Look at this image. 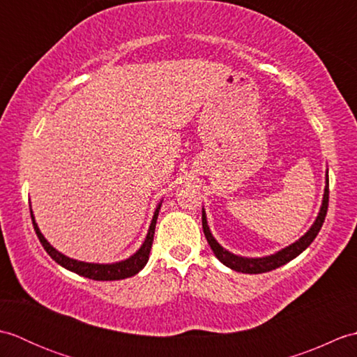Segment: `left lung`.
Returning <instances> with one entry per match:
<instances>
[{
    "instance_id": "8db88e82",
    "label": "left lung",
    "mask_w": 357,
    "mask_h": 357,
    "mask_svg": "<svg viewBox=\"0 0 357 357\" xmlns=\"http://www.w3.org/2000/svg\"><path fill=\"white\" fill-rule=\"evenodd\" d=\"M327 210H328V170H327V174H325V188H324L322 204H321L319 213H317L313 225L310 227L304 236H301L298 241L293 242V244H290L282 250H279V252H276V253L268 255V256H262V257H247V256L234 255V253L229 252V250H225L215 239L213 234H211L210 227L207 224L206 210L204 208H202V229H204V234H206L210 248L213 250L215 256L225 265V267H229V268H231L234 271H239V273L257 275V273H267V271H271L278 267H282V265L290 262L291 259H294L296 256H299L302 252H304V250L314 241L317 233H319L321 227L325 221V216H327Z\"/></svg>"
}]
</instances>
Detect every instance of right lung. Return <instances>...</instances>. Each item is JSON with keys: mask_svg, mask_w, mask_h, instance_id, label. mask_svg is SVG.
Returning <instances> with one entry per match:
<instances>
[{"mask_svg": "<svg viewBox=\"0 0 357 357\" xmlns=\"http://www.w3.org/2000/svg\"><path fill=\"white\" fill-rule=\"evenodd\" d=\"M162 206V199L159 201V204L155 208L153 218H151V222L149 227L147 236L144 239L142 245L136 250V252L127 257L124 261H118V262H112V264H95V262H84V261H77L72 259V257L63 255L61 252H58L55 247L50 245V242L44 238V234L41 233L40 227H38L33 211L30 208V216H32V222H33V229L36 231V236L40 239L41 245L44 247L45 252L49 253L53 261L58 262L61 267L67 268L69 271L77 273L79 276H84L93 280H119V279H126V278H132L136 273H139L149 261L150 256V250L151 244H153V236H155V227H156V219L159 215V210H161Z\"/></svg>", "mask_w": 357, "mask_h": 357, "instance_id": "add662e5", "label": "right lung"}]
</instances>
